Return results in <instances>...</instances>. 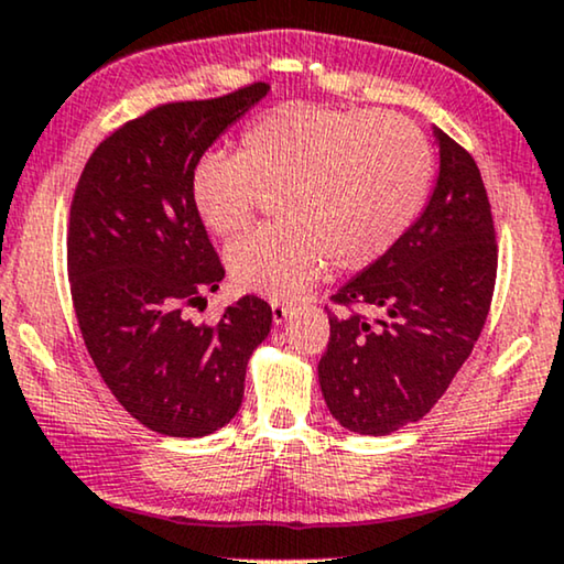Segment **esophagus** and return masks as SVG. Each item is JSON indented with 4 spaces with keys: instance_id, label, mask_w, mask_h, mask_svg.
<instances>
[{
    "instance_id": "esophagus-1",
    "label": "esophagus",
    "mask_w": 564,
    "mask_h": 564,
    "mask_svg": "<svg viewBox=\"0 0 564 564\" xmlns=\"http://www.w3.org/2000/svg\"><path fill=\"white\" fill-rule=\"evenodd\" d=\"M270 310H273V322L275 325H283V322L289 319V306L281 304V302H270Z\"/></svg>"
}]
</instances>
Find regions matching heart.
Segmentation results:
<instances>
[{
  "mask_svg": "<svg viewBox=\"0 0 564 564\" xmlns=\"http://www.w3.org/2000/svg\"><path fill=\"white\" fill-rule=\"evenodd\" d=\"M433 175L423 131L397 112L286 102L242 131L237 156L204 154L191 206L216 237L250 224L260 193H278V224L229 245L237 289L294 299L327 260L360 270L392 250L417 219Z\"/></svg>",
  "mask_w": 564,
  "mask_h": 564,
  "instance_id": "b5f03b06",
  "label": "heart"
}]
</instances>
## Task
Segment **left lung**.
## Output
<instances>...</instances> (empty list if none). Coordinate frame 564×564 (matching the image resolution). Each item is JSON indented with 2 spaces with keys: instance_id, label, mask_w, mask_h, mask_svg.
Instances as JSON below:
<instances>
[{
  "instance_id": "1",
  "label": "left lung",
  "mask_w": 564,
  "mask_h": 564,
  "mask_svg": "<svg viewBox=\"0 0 564 564\" xmlns=\"http://www.w3.org/2000/svg\"><path fill=\"white\" fill-rule=\"evenodd\" d=\"M433 137L438 177L423 214L333 296L379 317L327 312L319 387L333 417L352 433L389 435L431 412L490 312L498 245L482 175L452 137L435 126Z\"/></svg>"
}]
</instances>
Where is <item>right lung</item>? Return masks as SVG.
<instances>
[{
  "label": "right lung",
  "instance_id": "add662e5",
  "mask_svg": "<svg viewBox=\"0 0 564 564\" xmlns=\"http://www.w3.org/2000/svg\"><path fill=\"white\" fill-rule=\"evenodd\" d=\"M268 89L258 82L129 120L74 191L66 262L82 337L123 410L172 438H204L237 415L247 364L273 325L258 296L229 304L214 327L183 317L224 278L191 206V172Z\"/></svg>",
  "mask_w": 564,
  "mask_h": 564
}]
</instances>
